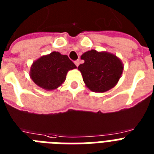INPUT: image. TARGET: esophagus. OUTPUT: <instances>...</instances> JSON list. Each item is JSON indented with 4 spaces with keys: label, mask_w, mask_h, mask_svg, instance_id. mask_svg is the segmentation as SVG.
Returning a JSON list of instances; mask_svg holds the SVG:
<instances>
[{
    "label": "esophagus",
    "mask_w": 154,
    "mask_h": 154,
    "mask_svg": "<svg viewBox=\"0 0 154 154\" xmlns=\"http://www.w3.org/2000/svg\"><path fill=\"white\" fill-rule=\"evenodd\" d=\"M75 64L77 67H78L79 65V60H75Z\"/></svg>",
    "instance_id": "1"
}]
</instances>
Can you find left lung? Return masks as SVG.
Returning a JSON list of instances; mask_svg holds the SVG:
<instances>
[{"instance_id":"left-lung-1","label":"left lung","mask_w":154,"mask_h":154,"mask_svg":"<svg viewBox=\"0 0 154 154\" xmlns=\"http://www.w3.org/2000/svg\"><path fill=\"white\" fill-rule=\"evenodd\" d=\"M84 63L78 67L83 82L92 91L105 92L119 82L123 66L116 56L91 50L82 55Z\"/></svg>"}]
</instances>
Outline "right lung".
Here are the masks:
<instances>
[{
  "label": "right lung",
  "mask_w": 154,
  "mask_h": 154,
  "mask_svg": "<svg viewBox=\"0 0 154 154\" xmlns=\"http://www.w3.org/2000/svg\"><path fill=\"white\" fill-rule=\"evenodd\" d=\"M74 68H76V66L68 56L53 51L33 63L30 76L39 87L45 90H54L64 82L67 71Z\"/></svg>",
  "instance_id": "obj_1"
}]
</instances>
